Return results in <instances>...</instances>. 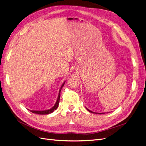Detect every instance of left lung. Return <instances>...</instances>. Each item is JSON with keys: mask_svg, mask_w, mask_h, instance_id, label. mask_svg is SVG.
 I'll use <instances>...</instances> for the list:
<instances>
[{"mask_svg": "<svg viewBox=\"0 0 146 146\" xmlns=\"http://www.w3.org/2000/svg\"><path fill=\"white\" fill-rule=\"evenodd\" d=\"M86 108V110H88V111H90V113H94V112H93V111H91V110H90L89 109H88L87 108ZM104 113H98V114H104ZM96 114H98V113H96Z\"/></svg>", "mask_w": 146, "mask_h": 146, "instance_id": "8db88e82", "label": "left lung"}]
</instances>
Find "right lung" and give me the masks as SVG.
<instances>
[{
	"mask_svg": "<svg viewBox=\"0 0 146 146\" xmlns=\"http://www.w3.org/2000/svg\"><path fill=\"white\" fill-rule=\"evenodd\" d=\"M65 83V82L62 84V85H61L60 89L59 90V92H58V98H57V100L56 101V102L55 104V105L53 106V107L50 108V109H48V110H30V111L33 113H35V114H50L54 112L55 110H56L58 107V105H59V102H60V92L61 89H62L63 86H64Z\"/></svg>",
	"mask_w": 146,
	"mask_h": 146,
	"instance_id": "obj_1",
	"label": "right lung"
}]
</instances>
